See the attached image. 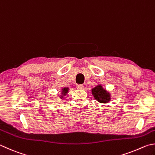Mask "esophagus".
<instances>
[{
    "label": "esophagus",
    "instance_id": "obj_1",
    "mask_svg": "<svg viewBox=\"0 0 155 155\" xmlns=\"http://www.w3.org/2000/svg\"><path fill=\"white\" fill-rule=\"evenodd\" d=\"M84 85H82V84H78L77 85V87L78 89H83L84 88Z\"/></svg>",
    "mask_w": 155,
    "mask_h": 155
}]
</instances>
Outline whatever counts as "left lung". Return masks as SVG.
I'll list each match as a JSON object with an SVG mask.
<instances>
[{
  "instance_id": "8db88e82",
  "label": "left lung",
  "mask_w": 155,
  "mask_h": 155,
  "mask_svg": "<svg viewBox=\"0 0 155 155\" xmlns=\"http://www.w3.org/2000/svg\"><path fill=\"white\" fill-rule=\"evenodd\" d=\"M91 92L93 97L98 103L105 104L109 103L111 100L112 96L110 92L104 88L101 84H98L97 86L92 88Z\"/></svg>"
}]
</instances>
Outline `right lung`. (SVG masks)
<instances>
[{
	"label": "right lung",
	"instance_id": "right-lung-1",
	"mask_svg": "<svg viewBox=\"0 0 155 155\" xmlns=\"http://www.w3.org/2000/svg\"><path fill=\"white\" fill-rule=\"evenodd\" d=\"M69 90V87H63V88H61V91H60V94L58 95L59 96V98L62 99V100L65 99V96H67V94H68Z\"/></svg>",
	"mask_w": 155,
	"mask_h": 155
}]
</instances>
